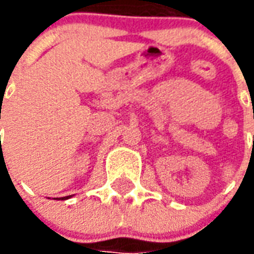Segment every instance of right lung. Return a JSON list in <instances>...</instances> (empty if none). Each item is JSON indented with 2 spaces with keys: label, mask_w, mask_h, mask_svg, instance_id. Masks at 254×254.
<instances>
[{
  "label": "right lung",
  "mask_w": 254,
  "mask_h": 254,
  "mask_svg": "<svg viewBox=\"0 0 254 254\" xmlns=\"http://www.w3.org/2000/svg\"><path fill=\"white\" fill-rule=\"evenodd\" d=\"M69 197H72V196H66V197H60L61 200H65V198H69Z\"/></svg>",
  "instance_id": "add662e5"
}]
</instances>
